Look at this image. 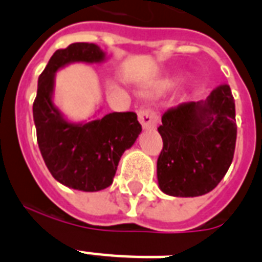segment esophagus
Returning a JSON list of instances; mask_svg holds the SVG:
<instances>
[{
	"label": "esophagus",
	"instance_id": "obj_1",
	"mask_svg": "<svg viewBox=\"0 0 262 262\" xmlns=\"http://www.w3.org/2000/svg\"><path fill=\"white\" fill-rule=\"evenodd\" d=\"M139 121L145 130H152L159 123V115L151 108H141L139 111Z\"/></svg>",
	"mask_w": 262,
	"mask_h": 262
}]
</instances>
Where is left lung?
Instances as JSON below:
<instances>
[{
	"label": "left lung",
	"mask_w": 262,
	"mask_h": 262,
	"mask_svg": "<svg viewBox=\"0 0 262 262\" xmlns=\"http://www.w3.org/2000/svg\"><path fill=\"white\" fill-rule=\"evenodd\" d=\"M158 132L160 190L172 197H197L213 190L231 166L236 141L235 102L227 84L205 100L182 103L162 117Z\"/></svg>",
	"instance_id": "1"
}]
</instances>
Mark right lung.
<instances>
[{"mask_svg":"<svg viewBox=\"0 0 262 262\" xmlns=\"http://www.w3.org/2000/svg\"><path fill=\"white\" fill-rule=\"evenodd\" d=\"M106 59L95 43H72L51 55L38 80L32 113L39 149L51 175L75 190L99 191L110 186L121 156L141 133L135 113H110L75 122L55 106L57 72L71 63L91 65Z\"/></svg>","mask_w":262,"mask_h":262,"instance_id":"1","label":"right lung"}]
</instances>
